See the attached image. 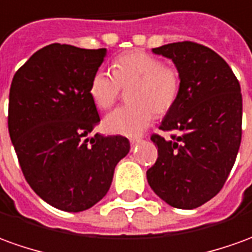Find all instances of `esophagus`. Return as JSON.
<instances>
[{
    "label": "esophagus",
    "mask_w": 252,
    "mask_h": 252,
    "mask_svg": "<svg viewBox=\"0 0 252 252\" xmlns=\"http://www.w3.org/2000/svg\"><path fill=\"white\" fill-rule=\"evenodd\" d=\"M141 141H143L141 138H131V140H130V144H131V145L134 147V145H137V144H140V143H141Z\"/></svg>",
    "instance_id": "1"
}]
</instances>
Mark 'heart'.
<instances>
[{"label": "heart", "instance_id": "b5f03b06", "mask_svg": "<svg viewBox=\"0 0 252 252\" xmlns=\"http://www.w3.org/2000/svg\"><path fill=\"white\" fill-rule=\"evenodd\" d=\"M131 104L109 112L104 129L111 134L137 137L147 130L154 112L164 114L181 92V74L177 67L163 64L159 57L134 50L118 56L112 63V74L97 70L89 82V96L98 109H109L115 104L121 88H129Z\"/></svg>", "mask_w": 252, "mask_h": 252}]
</instances>
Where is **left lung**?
Wrapping results in <instances>:
<instances>
[{"label": "left lung", "instance_id": "obj_1", "mask_svg": "<svg viewBox=\"0 0 252 252\" xmlns=\"http://www.w3.org/2000/svg\"><path fill=\"white\" fill-rule=\"evenodd\" d=\"M170 59L181 74V92L154 134L156 163L147 171L149 187L171 207L192 210L220 192L233 167L242 141L240 83L214 50L195 42L152 49Z\"/></svg>", "mask_w": 252, "mask_h": 252}]
</instances>
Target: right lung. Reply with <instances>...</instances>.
<instances>
[{"label":"right lung","mask_w":252,"mask_h":252,"mask_svg":"<svg viewBox=\"0 0 252 252\" xmlns=\"http://www.w3.org/2000/svg\"><path fill=\"white\" fill-rule=\"evenodd\" d=\"M105 55L107 49L52 43L10 85L8 129L24 178L42 200L68 213L107 195L116 164L130 151L123 136L88 137L100 122L89 82Z\"/></svg>","instance_id":"obj_1"}]
</instances>
